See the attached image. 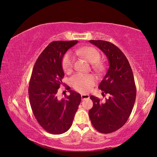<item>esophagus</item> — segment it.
Instances as JSON below:
<instances>
[{"label": "esophagus", "instance_id": "obj_1", "mask_svg": "<svg viewBox=\"0 0 157 157\" xmlns=\"http://www.w3.org/2000/svg\"><path fill=\"white\" fill-rule=\"evenodd\" d=\"M90 98V96L88 94H82L81 95V99H82V100H84V99H88Z\"/></svg>", "mask_w": 157, "mask_h": 157}]
</instances>
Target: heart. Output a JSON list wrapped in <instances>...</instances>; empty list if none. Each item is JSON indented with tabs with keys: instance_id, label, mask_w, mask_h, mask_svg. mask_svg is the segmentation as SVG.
Here are the masks:
<instances>
[{
	"instance_id": "b5f03b06",
	"label": "heart",
	"mask_w": 157,
	"mask_h": 157,
	"mask_svg": "<svg viewBox=\"0 0 157 157\" xmlns=\"http://www.w3.org/2000/svg\"><path fill=\"white\" fill-rule=\"evenodd\" d=\"M77 54L83 56L90 63H92L94 69L98 72H102L104 70V65L99 62L101 56L99 52L92 47L77 49ZM74 56L71 52H67L62 59V67L64 72L69 73L73 69L74 63ZM96 82V78L92 75L76 73L70 78V83L77 91L80 93H87Z\"/></svg>"
}]
</instances>
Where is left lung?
<instances>
[{"label": "left lung", "instance_id": "obj_1", "mask_svg": "<svg viewBox=\"0 0 157 157\" xmlns=\"http://www.w3.org/2000/svg\"><path fill=\"white\" fill-rule=\"evenodd\" d=\"M100 49L108 59L109 67L98 88L109 98L102 102L91 96L93 107L88 112L93 126L101 133L109 134L126 122L134 105L136 88L130 65L122 52L111 42L89 40Z\"/></svg>", "mask_w": 157, "mask_h": 157}]
</instances>
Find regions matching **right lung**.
I'll use <instances>...</instances> for the list:
<instances>
[{
	"instance_id": "obj_1",
	"label": "right lung",
	"mask_w": 157,
	"mask_h": 157,
	"mask_svg": "<svg viewBox=\"0 0 157 157\" xmlns=\"http://www.w3.org/2000/svg\"><path fill=\"white\" fill-rule=\"evenodd\" d=\"M78 40L52 42L42 51L33 67L29 85V98L34 116L48 133L61 134L67 132L81 101L80 94L66 87L70 93L58 98V90L64 72L62 59Z\"/></svg>"
}]
</instances>
